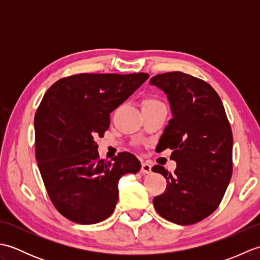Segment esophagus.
Wrapping results in <instances>:
<instances>
[{"instance_id":"34e87169","label":"esophagus","mask_w":260,"mask_h":260,"mask_svg":"<svg viewBox=\"0 0 260 260\" xmlns=\"http://www.w3.org/2000/svg\"><path fill=\"white\" fill-rule=\"evenodd\" d=\"M141 172L143 174H150L152 172V165L147 162H143L142 168H141Z\"/></svg>"}]
</instances>
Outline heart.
<instances>
[{
	"mask_svg": "<svg viewBox=\"0 0 260 260\" xmlns=\"http://www.w3.org/2000/svg\"><path fill=\"white\" fill-rule=\"evenodd\" d=\"M159 104H162V103L157 101V99H155V98H147V99H145L143 106H150V105H159Z\"/></svg>",
	"mask_w": 260,
	"mask_h": 260,
	"instance_id": "1",
	"label": "heart"
}]
</instances>
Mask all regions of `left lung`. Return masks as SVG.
I'll list each match as a JSON object with an SVG mask.
<instances>
[{"label": "left lung", "instance_id": "obj_1", "mask_svg": "<svg viewBox=\"0 0 260 260\" xmlns=\"http://www.w3.org/2000/svg\"><path fill=\"white\" fill-rule=\"evenodd\" d=\"M150 84L168 96L172 118L159 139L171 148L173 174L161 165L153 172L167 179V189L153 199L157 213L178 224L209 217L221 202L233 175V132L221 99L208 82L180 71L156 75Z\"/></svg>", "mask_w": 260, "mask_h": 260}]
</instances>
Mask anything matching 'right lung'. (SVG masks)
I'll use <instances>...</instances> for the list:
<instances>
[{"mask_svg":"<svg viewBox=\"0 0 260 260\" xmlns=\"http://www.w3.org/2000/svg\"><path fill=\"white\" fill-rule=\"evenodd\" d=\"M147 74H79L49 88L35 116L36 158L54 208L81 224L104 221L118 201V181L137 173L141 162L128 152L113 162L99 158L97 137L110 113L148 79Z\"/></svg>","mask_w":260,"mask_h":260,"instance_id":"1","label":"right lung"}]
</instances>
